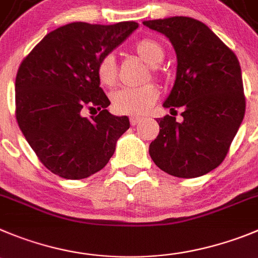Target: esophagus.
<instances>
[{
	"label": "esophagus",
	"mask_w": 258,
	"mask_h": 258,
	"mask_svg": "<svg viewBox=\"0 0 258 258\" xmlns=\"http://www.w3.org/2000/svg\"><path fill=\"white\" fill-rule=\"evenodd\" d=\"M130 122H131L132 126H136V124L141 123V122H143V119H141V118H139V117H134V115H132V117L130 118Z\"/></svg>",
	"instance_id": "esophagus-1"
}]
</instances>
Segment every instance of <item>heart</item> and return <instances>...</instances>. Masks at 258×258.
<instances>
[{"mask_svg": "<svg viewBox=\"0 0 258 258\" xmlns=\"http://www.w3.org/2000/svg\"><path fill=\"white\" fill-rule=\"evenodd\" d=\"M134 50L144 62L150 64L153 74L156 66L164 59V48L153 39H141L134 45ZM96 75L100 83L105 86H113L117 81V62L113 54H105L96 66ZM158 90L153 85L141 88H123L112 95L113 108L118 113L128 115H143L153 107L158 99Z\"/></svg>", "mask_w": 258, "mask_h": 258, "instance_id": "b5f03b06", "label": "heart"}]
</instances>
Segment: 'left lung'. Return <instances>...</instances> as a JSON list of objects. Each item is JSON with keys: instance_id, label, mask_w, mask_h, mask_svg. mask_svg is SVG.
Listing matches in <instances>:
<instances>
[{"instance_id": "1", "label": "left lung", "mask_w": 258, "mask_h": 258, "mask_svg": "<svg viewBox=\"0 0 258 258\" xmlns=\"http://www.w3.org/2000/svg\"><path fill=\"white\" fill-rule=\"evenodd\" d=\"M165 35L177 54L175 81L163 107H182L183 121L158 118L160 131L149 146L153 162L178 178H196L224 160L243 121L242 71L234 53L209 26L186 16L145 20Z\"/></svg>"}]
</instances>
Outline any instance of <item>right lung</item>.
Wrapping results in <instances>:
<instances>
[{"mask_svg":"<svg viewBox=\"0 0 258 258\" xmlns=\"http://www.w3.org/2000/svg\"><path fill=\"white\" fill-rule=\"evenodd\" d=\"M136 21L113 25L70 23L50 31L19 67L16 119L30 148L52 173L84 179L99 172L130 128L127 115L108 112L96 66L132 31ZM100 114L86 118L84 107Z\"/></svg>","mask_w":258,"mask_h":258,"instance_id":"obj_1","label":"right lung"}]
</instances>
